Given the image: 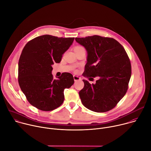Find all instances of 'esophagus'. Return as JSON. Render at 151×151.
<instances>
[{"label": "esophagus", "mask_w": 151, "mask_h": 151, "mask_svg": "<svg viewBox=\"0 0 151 151\" xmlns=\"http://www.w3.org/2000/svg\"><path fill=\"white\" fill-rule=\"evenodd\" d=\"M73 79H74L75 82H76V81H77L80 80V79H81V78L79 77L78 76H77V75H73Z\"/></svg>", "instance_id": "esophagus-1"}]
</instances>
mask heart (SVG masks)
<instances>
[{
  "label": "heart",
  "instance_id": "obj_1",
  "mask_svg": "<svg viewBox=\"0 0 151 151\" xmlns=\"http://www.w3.org/2000/svg\"><path fill=\"white\" fill-rule=\"evenodd\" d=\"M82 49H83L82 47L81 46H76L74 48V51H77V50H82Z\"/></svg>",
  "mask_w": 151,
  "mask_h": 151
}]
</instances>
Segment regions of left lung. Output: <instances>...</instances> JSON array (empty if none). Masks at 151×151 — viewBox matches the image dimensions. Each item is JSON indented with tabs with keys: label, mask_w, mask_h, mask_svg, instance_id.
Instances as JSON below:
<instances>
[{
	"label": "left lung",
	"mask_w": 151,
	"mask_h": 151,
	"mask_svg": "<svg viewBox=\"0 0 151 151\" xmlns=\"http://www.w3.org/2000/svg\"><path fill=\"white\" fill-rule=\"evenodd\" d=\"M87 52L83 75L98 76L96 83L83 79L79 93L82 104L96 112L113 109L125 96L132 75L131 63L123 47L113 38L98 35L76 37Z\"/></svg>",
	"instance_id": "obj_1"
}]
</instances>
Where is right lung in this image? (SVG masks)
Returning <instances> with one entry per match:
<instances>
[{
	"label": "right lung",
	"instance_id": "1",
	"mask_svg": "<svg viewBox=\"0 0 151 151\" xmlns=\"http://www.w3.org/2000/svg\"><path fill=\"white\" fill-rule=\"evenodd\" d=\"M75 37H58L49 35L29 41L18 62V83L29 102L39 110L52 111L61 105L64 90L74 83L73 75L63 73L57 79L52 75L54 63L73 44Z\"/></svg>",
	"mask_w": 151,
	"mask_h": 151
}]
</instances>
